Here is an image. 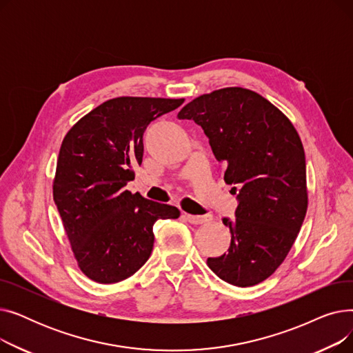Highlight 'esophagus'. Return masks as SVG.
Segmentation results:
<instances>
[{
	"label": "esophagus",
	"instance_id": "1",
	"mask_svg": "<svg viewBox=\"0 0 353 353\" xmlns=\"http://www.w3.org/2000/svg\"><path fill=\"white\" fill-rule=\"evenodd\" d=\"M186 219L189 220V223L192 225H203V223H209V221L213 219L210 214L206 216H193V214H186Z\"/></svg>",
	"mask_w": 353,
	"mask_h": 353
}]
</instances>
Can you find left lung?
Listing matches in <instances>:
<instances>
[{
	"mask_svg": "<svg viewBox=\"0 0 353 353\" xmlns=\"http://www.w3.org/2000/svg\"><path fill=\"white\" fill-rule=\"evenodd\" d=\"M179 119L205 130L214 157L226 163L225 181L240 188L228 253L208 266L230 285L254 286L279 268L307 210L306 161L292 121L257 92L226 87L184 105ZM234 193L237 188H233Z\"/></svg>",
	"mask_w": 353,
	"mask_h": 353,
	"instance_id": "8db88e82",
	"label": "left lung"
}]
</instances>
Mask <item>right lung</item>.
<instances>
[{
    "instance_id": "right-lung-1",
    "label": "right lung",
    "mask_w": 353,
    "mask_h": 353,
    "mask_svg": "<svg viewBox=\"0 0 353 353\" xmlns=\"http://www.w3.org/2000/svg\"><path fill=\"white\" fill-rule=\"evenodd\" d=\"M184 99L116 97L81 117L65 134L52 197L80 270L97 283L134 274L150 257L153 225L180 210L124 189L143 160V133Z\"/></svg>"
}]
</instances>
